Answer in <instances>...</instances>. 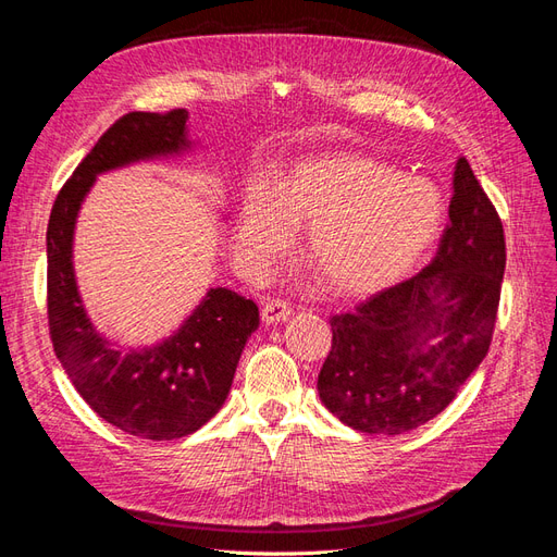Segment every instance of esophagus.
<instances>
[{
  "label": "esophagus",
  "instance_id": "1",
  "mask_svg": "<svg viewBox=\"0 0 557 557\" xmlns=\"http://www.w3.org/2000/svg\"><path fill=\"white\" fill-rule=\"evenodd\" d=\"M293 313L288 301L283 299H269L267 305L262 307V323L267 325H276V323H283V320H288Z\"/></svg>",
  "mask_w": 557,
  "mask_h": 557
}]
</instances>
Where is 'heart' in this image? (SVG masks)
<instances>
[{
	"mask_svg": "<svg viewBox=\"0 0 557 557\" xmlns=\"http://www.w3.org/2000/svg\"><path fill=\"white\" fill-rule=\"evenodd\" d=\"M446 201L430 178L362 153L299 160L274 193L248 190L237 223V260L252 274L309 227L307 258L334 295L393 288L440 242Z\"/></svg>",
	"mask_w": 557,
	"mask_h": 557,
	"instance_id": "1",
	"label": "heart"
}]
</instances>
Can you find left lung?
<instances>
[{
	"label": "left lung",
	"instance_id": "obj_1",
	"mask_svg": "<svg viewBox=\"0 0 557 557\" xmlns=\"http://www.w3.org/2000/svg\"><path fill=\"white\" fill-rule=\"evenodd\" d=\"M504 264L499 215L460 158L434 260L332 315V348L318 374L325 407L367 434L411 432L440 416L491 348Z\"/></svg>",
	"mask_w": 557,
	"mask_h": 557
}]
</instances>
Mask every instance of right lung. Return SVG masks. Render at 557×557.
<instances>
[{"instance_id":"1","label":"right lung","mask_w":557,"mask_h":557,"mask_svg":"<svg viewBox=\"0 0 557 557\" xmlns=\"http://www.w3.org/2000/svg\"><path fill=\"white\" fill-rule=\"evenodd\" d=\"M188 111H132L99 137L62 185L46 232L48 327L55 356L90 409L132 436H188L223 407L260 313L252 299L211 288L183 325L150 348H121L99 334L74 278V227L97 174L188 150Z\"/></svg>"}]
</instances>
